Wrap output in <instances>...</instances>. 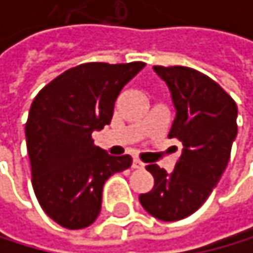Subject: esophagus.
<instances>
[{"label": "esophagus", "mask_w": 253, "mask_h": 253, "mask_svg": "<svg viewBox=\"0 0 253 253\" xmlns=\"http://www.w3.org/2000/svg\"><path fill=\"white\" fill-rule=\"evenodd\" d=\"M143 167H145V164H143L140 159H134V161H133V169L140 170V169H143Z\"/></svg>", "instance_id": "34e87169"}]
</instances>
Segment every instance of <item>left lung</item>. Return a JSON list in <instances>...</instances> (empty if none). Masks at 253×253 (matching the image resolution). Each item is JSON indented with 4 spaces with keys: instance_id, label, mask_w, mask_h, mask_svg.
I'll list each match as a JSON object with an SVG mask.
<instances>
[{
    "instance_id": "1",
    "label": "left lung",
    "mask_w": 253,
    "mask_h": 253,
    "mask_svg": "<svg viewBox=\"0 0 253 253\" xmlns=\"http://www.w3.org/2000/svg\"><path fill=\"white\" fill-rule=\"evenodd\" d=\"M153 69L171 92L176 117L169 137L182 142V153L171 173L148 165L154 187L139 201L151 216L177 221L195 213L219 182L238 133V108L216 82L192 68Z\"/></svg>"
}]
</instances>
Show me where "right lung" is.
<instances>
[{"label":"right lung","instance_id":"add662e5","mask_svg":"<svg viewBox=\"0 0 253 253\" xmlns=\"http://www.w3.org/2000/svg\"><path fill=\"white\" fill-rule=\"evenodd\" d=\"M145 63H84L60 74L37 94L26 124L32 185L46 215L61 227L84 229L97 219L108 177L129 169V154L111 156L92 131L110 125L124 86Z\"/></svg>","mask_w":253,"mask_h":253}]
</instances>
